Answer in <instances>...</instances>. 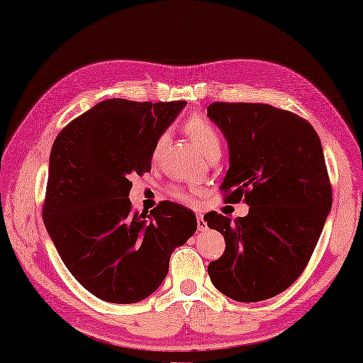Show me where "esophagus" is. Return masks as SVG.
I'll return each mask as SVG.
<instances>
[{
  "label": "esophagus",
  "instance_id": "1",
  "mask_svg": "<svg viewBox=\"0 0 363 363\" xmlns=\"http://www.w3.org/2000/svg\"><path fill=\"white\" fill-rule=\"evenodd\" d=\"M196 219H198V228H199L201 231L206 230V228H207V222L203 220L202 213H196Z\"/></svg>",
  "mask_w": 363,
  "mask_h": 363
}]
</instances>
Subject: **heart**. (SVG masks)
<instances>
[{
  "mask_svg": "<svg viewBox=\"0 0 363 363\" xmlns=\"http://www.w3.org/2000/svg\"><path fill=\"white\" fill-rule=\"evenodd\" d=\"M185 132H187V135L193 139L194 145H196L199 150L203 153V155H208L211 150H215V148H220V139H219V135L215 130V127H213L207 119H203L201 116H193L190 118L187 123H185L184 125ZM167 133L161 135L160 138H157V141L155 144V148H153V153L155 156L160 155V152L162 150V147L167 141ZM172 196L176 199V201H181V202H185V203H191L194 201V196H196V189L193 187H189V189H184V187H178V189H173L172 190Z\"/></svg>",
  "mask_w": 363,
  "mask_h": 363,
  "instance_id": "heart-1",
  "label": "heart"
}]
</instances>
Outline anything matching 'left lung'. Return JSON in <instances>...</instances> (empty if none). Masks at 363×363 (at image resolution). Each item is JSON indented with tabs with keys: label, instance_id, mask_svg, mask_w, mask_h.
Masks as SVG:
<instances>
[{
	"label": "left lung",
	"instance_id": "left-lung-1",
	"mask_svg": "<svg viewBox=\"0 0 363 363\" xmlns=\"http://www.w3.org/2000/svg\"><path fill=\"white\" fill-rule=\"evenodd\" d=\"M207 116L228 145L225 202L250 206L233 222L216 211L203 216L225 239L210 279L238 302L270 299L302 274L331 210L320 139L308 121L261 102H213Z\"/></svg>",
	"mask_w": 363,
	"mask_h": 363
}]
</instances>
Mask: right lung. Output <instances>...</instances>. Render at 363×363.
I'll return each instance as SVG.
<instances>
[{
    "label": "right lung",
    "mask_w": 363,
    "mask_h": 363,
    "mask_svg": "<svg viewBox=\"0 0 363 363\" xmlns=\"http://www.w3.org/2000/svg\"><path fill=\"white\" fill-rule=\"evenodd\" d=\"M185 101L106 99L61 130L50 152L44 225L64 265L99 299L135 303L169 273L170 256L196 231L174 202L133 213L130 176L152 169L155 144Z\"/></svg>",
    "instance_id": "right-lung-1"
}]
</instances>
